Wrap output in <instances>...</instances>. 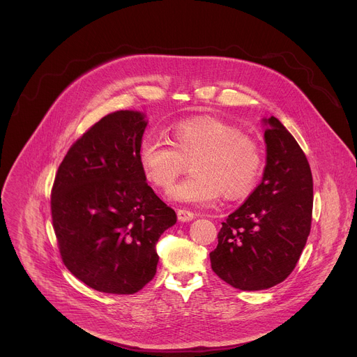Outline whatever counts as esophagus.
<instances>
[{
  "label": "esophagus",
  "mask_w": 357,
  "mask_h": 357,
  "mask_svg": "<svg viewBox=\"0 0 357 357\" xmlns=\"http://www.w3.org/2000/svg\"><path fill=\"white\" fill-rule=\"evenodd\" d=\"M176 215H178V219L181 222H189V220H192L195 218V213L188 211V209H178Z\"/></svg>",
  "instance_id": "34e87169"
}]
</instances>
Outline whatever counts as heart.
Wrapping results in <instances>:
<instances>
[{"label":"heart","mask_w":357,"mask_h":357,"mask_svg":"<svg viewBox=\"0 0 357 357\" xmlns=\"http://www.w3.org/2000/svg\"><path fill=\"white\" fill-rule=\"evenodd\" d=\"M190 161L195 175L174 186L169 197L209 206L223 192L227 197L248 195L260 179L264 157L256 139L209 117L179 121L171 128L169 141L158 135L141 139L139 164L145 178L157 188H171Z\"/></svg>","instance_id":"obj_1"}]
</instances>
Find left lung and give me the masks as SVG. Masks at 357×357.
<instances>
[{
  "label": "left lung",
  "mask_w": 357,
  "mask_h": 357,
  "mask_svg": "<svg viewBox=\"0 0 357 357\" xmlns=\"http://www.w3.org/2000/svg\"><path fill=\"white\" fill-rule=\"evenodd\" d=\"M266 123L267 165L260 185L222 223L211 252L215 274L243 291L282 282L307 244L314 205V182L303 151L280 123Z\"/></svg>",
  "instance_id": "left-lung-1"
}]
</instances>
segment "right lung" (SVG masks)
<instances>
[{
	"mask_svg": "<svg viewBox=\"0 0 357 357\" xmlns=\"http://www.w3.org/2000/svg\"><path fill=\"white\" fill-rule=\"evenodd\" d=\"M146 121L138 112L112 113L69 148L50 192L61 257L87 287L134 294L157 273V243L176 223L139 164Z\"/></svg>",
	"mask_w": 357,
	"mask_h": 357,
	"instance_id": "1",
	"label": "right lung"
}]
</instances>
